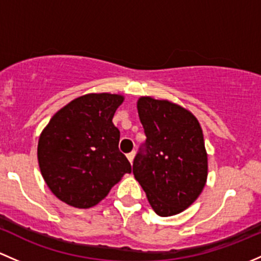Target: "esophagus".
I'll list each match as a JSON object with an SVG mask.
<instances>
[{
    "mask_svg": "<svg viewBox=\"0 0 261 261\" xmlns=\"http://www.w3.org/2000/svg\"><path fill=\"white\" fill-rule=\"evenodd\" d=\"M134 155H136V152H134V150H132L130 153H128V154H127V158H128V160H129V162H130V163L133 162Z\"/></svg>",
    "mask_w": 261,
    "mask_h": 261,
    "instance_id": "1",
    "label": "esophagus"
}]
</instances>
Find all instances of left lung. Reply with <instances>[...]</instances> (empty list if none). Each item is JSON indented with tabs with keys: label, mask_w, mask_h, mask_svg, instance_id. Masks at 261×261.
Instances as JSON below:
<instances>
[{
	"label": "left lung",
	"mask_w": 261,
	"mask_h": 261,
	"mask_svg": "<svg viewBox=\"0 0 261 261\" xmlns=\"http://www.w3.org/2000/svg\"><path fill=\"white\" fill-rule=\"evenodd\" d=\"M147 139L133 161V174L160 216L192 205L207 179V153L198 120L168 100L142 96L137 103Z\"/></svg>",
	"instance_id": "8db88e82"
}]
</instances>
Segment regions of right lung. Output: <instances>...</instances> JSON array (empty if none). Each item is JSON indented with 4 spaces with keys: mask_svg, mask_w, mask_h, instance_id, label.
I'll return each mask as SVG.
<instances>
[{
    "mask_svg": "<svg viewBox=\"0 0 261 261\" xmlns=\"http://www.w3.org/2000/svg\"><path fill=\"white\" fill-rule=\"evenodd\" d=\"M124 96L87 94L50 119L40 136L37 160L51 192L72 207L100 202L125 173L129 161L118 148L120 132L112 119Z\"/></svg>",
    "mask_w": 261,
    "mask_h": 261,
    "instance_id": "obj_1",
    "label": "right lung"
}]
</instances>
